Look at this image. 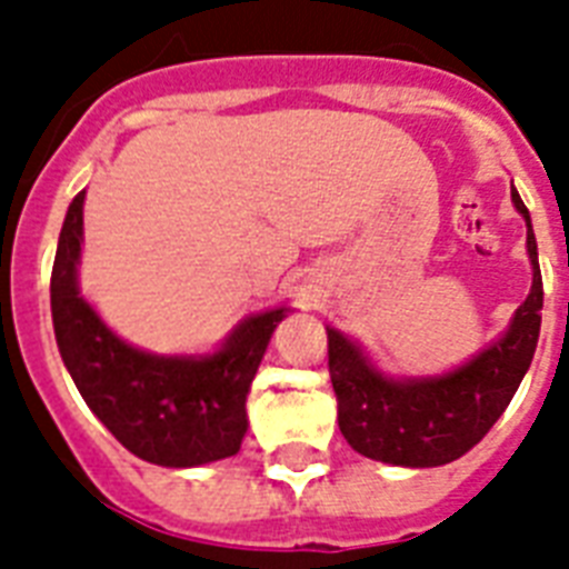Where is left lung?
<instances>
[{"label": "left lung", "instance_id": "1", "mask_svg": "<svg viewBox=\"0 0 569 569\" xmlns=\"http://www.w3.org/2000/svg\"><path fill=\"white\" fill-rule=\"evenodd\" d=\"M517 212L526 218L531 259V292L511 325L469 363L431 378H387L363 348L328 328V366L339 405V431L366 458L392 467H442L481 442L511 405L522 375L529 372L540 337L543 280L531 218L517 189Z\"/></svg>", "mask_w": 569, "mask_h": 569}]
</instances>
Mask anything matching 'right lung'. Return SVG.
<instances>
[{
	"label": "right lung",
	"mask_w": 569,
	"mask_h": 569,
	"mask_svg": "<svg viewBox=\"0 0 569 569\" xmlns=\"http://www.w3.org/2000/svg\"><path fill=\"white\" fill-rule=\"evenodd\" d=\"M82 206L79 191L58 236L49 303L58 351L84 405L147 463L180 469L236 455L248 431L250 380L289 307L244 319L214 355L132 348L79 295Z\"/></svg>",
	"instance_id": "add662e5"
}]
</instances>
